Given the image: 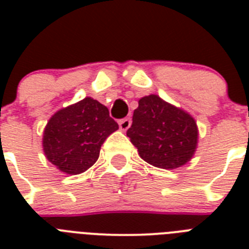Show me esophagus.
Masks as SVG:
<instances>
[{
  "label": "esophagus",
  "mask_w": 249,
  "mask_h": 249,
  "mask_svg": "<svg viewBox=\"0 0 249 249\" xmlns=\"http://www.w3.org/2000/svg\"><path fill=\"white\" fill-rule=\"evenodd\" d=\"M130 125H132V120H130L129 117L121 119V120L119 121V126H120V130H123V132H125V130H128Z\"/></svg>",
  "instance_id": "34e87169"
}]
</instances>
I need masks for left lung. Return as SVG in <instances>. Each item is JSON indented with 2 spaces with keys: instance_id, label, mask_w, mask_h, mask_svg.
I'll list each match as a JSON object with an SVG mask.
<instances>
[{
  "instance_id": "8db88e82",
  "label": "left lung",
  "mask_w": 249,
  "mask_h": 249,
  "mask_svg": "<svg viewBox=\"0 0 249 249\" xmlns=\"http://www.w3.org/2000/svg\"><path fill=\"white\" fill-rule=\"evenodd\" d=\"M126 136L144 161L163 169H176L194 156L197 126L191 115L151 94L138 101Z\"/></svg>"
}]
</instances>
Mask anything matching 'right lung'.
<instances>
[{
    "mask_svg": "<svg viewBox=\"0 0 249 249\" xmlns=\"http://www.w3.org/2000/svg\"><path fill=\"white\" fill-rule=\"evenodd\" d=\"M117 129L108 108L86 97L50 117L42 138L45 156L60 172L83 173L97 161L106 138Z\"/></svg>",
    "mask_w": 249,
    "mask_h": 249,
    "instance_id": "1",
    "label": "right lung"
}]
</instances>
